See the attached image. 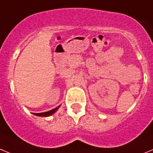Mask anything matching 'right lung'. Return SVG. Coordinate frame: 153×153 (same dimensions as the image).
Masks as SVG:
<instances>
[{"label":"right lung","instance_id":"obj_1","mask_svg":"<svg viewBox=\"0 0 153 153\" xmlns=\"http://www.w3.org/2000/svg\"><path fill=\"white\" fill-rule=\"evenodd\" d=\"M59 108V107H56L54 109L51 110V111H47V112H44V113H38V114H34V115H36V116H40V117H48V116H50L53 113L56 112L57 111V109Z\"/></svg>","mask_w":153,"mask_h":153}]
</instances>
